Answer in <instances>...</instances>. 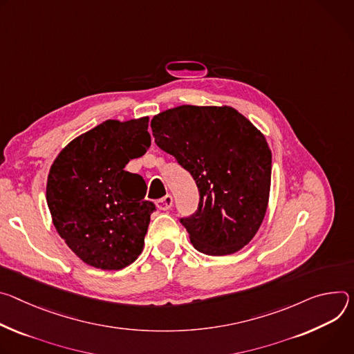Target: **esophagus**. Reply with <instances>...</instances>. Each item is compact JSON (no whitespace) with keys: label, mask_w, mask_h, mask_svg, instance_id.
Returning <instances> with one entry per match:
<instances>
[{"label":"esophagus","mask_w":354,"mask_h":354,"mask_svg":"<svg viewBox=\"0 0 354 354\" xmlns=\"http://www.w3.org/2000/svg\"><path fill=\"white\" fill-rule=\"evenodd\" d=\"M156 205H157V208H159L160 211H169L173 207V197H171L170 194H167L166 197L157 200Z\"/></svg>","instance_id":"34e87169"}]
</instances>
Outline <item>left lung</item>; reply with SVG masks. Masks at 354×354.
<instances>
[{
  "instance_id": "obj_1",
  "label": "left lung",
  "mask_w": 354,
  "mask_h": 354,
  "mask_svg": "<svg viewBox=\"0 0 354 354\" xmlns=\"http://www.w3.org/2000/svg\"><path fill=\"white\" fill-rule=\"evenodd\" d=\"M154 142L197 183L198 209L181 218L192 246L208 256L239 252L257 233L268 204L271 150L232 106L181 105L153 116Z\"/></svg>"
}]
</instances>
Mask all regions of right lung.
I'll return each instance as SVG.
<instances>
[{
    "label": "right lung",
    "instance_id": "add662e5",
    "mask_svg": "<svg viewBox=\"0 0 354 354\" xmlns=\"http://www.w3.org/2000/svg\"><path fill=\"white\" fill-rule=\"evenodd\" d=\"M149 118L108 120L73 139L55 159L46 184L53 225L88 266L121 270L143 250L153 203L146 183L125 166L150 146Z\"/></svg>",
    "mask_w": 354,
    "mask_h": 354
}]
</instances>
